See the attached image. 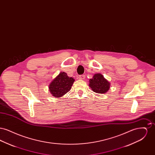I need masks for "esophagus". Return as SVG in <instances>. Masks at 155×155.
Here are the masks:
<instances>
[{
	"mask_svg": "<svg viewBox=\"0 0 155 155\" xmlns=\"http://www.w3.org/2000/svg\"><path fill=\"white\" fill-rule=\"evenodd\" d=\"M78 78H79V79H80V80H84V79H85V75H80V76L78 77Z\"/></svg>",
	"mask_w": 155,
	"mask_h": 155,
	"instance_id": "1",
	"label": "esophagus"
}]
</instances>
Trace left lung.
Wrapping results in <instances>:
<instances>
[{
  "instance_id": "1",
  "label": "left lung",
  "mask_w": 155,
  "mask_h": 155,
  "mask_svg": "<svg viewBox=\"0 0 155 155\" xmlns=\"http://www.w3.org/2000/svg\"><path fill=\"white\" fill-rule=\"evenodd\" d=\"M89 86L92 90L97 94H106L110 88V84L103 75L100 73L95 74L89 81Z\"/></svg>"
}]
</instances>
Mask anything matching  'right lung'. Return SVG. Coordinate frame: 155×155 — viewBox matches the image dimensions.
Returning a JSON list of instances; mask_svg holds the SVG:
<instances>
[{
    "label": "right lung",
    "mask_w": 155,
    "mask_h": 155,
    "mask_svg": "<svg viewBox=\"0 0 155 155\" xmlns=\"http://www.w3.org/2000/svg\"><path fill=\"white\" fill-rule=\"evenodd\" d=\"M74 81V78L68 77L66 73L61 72L50 83V93L56 97H61L70 91Z\"/></svg>",
    "instance_id": "add662e5"
}]
</instances>
